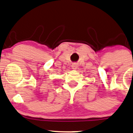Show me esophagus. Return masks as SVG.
<instances>
[{
  "instance_id": "obj_1",
  "label": "esophagus",
  "mask_w": 133,
  "mask_h": 133,
  "mask_svg": "<svg viewBox=\"0 0 133 133\" xmlns=\"http://www.w3.org/2000/svg\"><path fill=\"white\" fill-rule=\"evenodd\" d=\"M72 68L73 69H76L77 68V65L76 64H73L72 65Z\"/></svg>"
}]
</instances>
